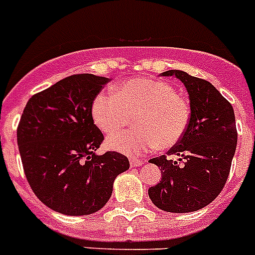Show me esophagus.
<instances>
[{"label": "esophagus", "mask_w": 255, "mask_h": 255, "mask_svg": "<svg viewBox=\"0 0 255 255\" xmlns=\"http://www.w3.org/2000/svg\"><path fill=\"white\" fill-rule=\"evenodd\" d=\"M129 163H131V166L134 167V166H141L142 161L141 160H136V158H131V161H129Z\"/></svg>", "instance_id": "esophagus-1"}]
</instances>
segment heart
I'll return each mask as SVG.
<instances>
[{"label":"heart","mask_w":255,"mask_h":255,"mask_svg":"<svg viewBox=\"0 0 255 255\" xmlns=\"http://www.w3.org/2000/svg\"><path fill=\"white\" fill-rule=\"evenodd\" d=\"M114 94H99L92 106L97 127L113 134L135 118L136 127L114 135L107 145L128 156L157 146L170 149L181 141L191 121L190 103L170 84L157 78H133L118 85Z\"/></svg>","instance_id":"1"}]
</instances>
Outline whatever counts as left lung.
I'll use <instances>...</instances> for the list:
<instances>
[{"mask_svg": "<svg viewBox=\"0 0 255 255\" xmlns=\"http://www.w3.org/2000/svg\"><path fill=\"white\" fill-rule=\"evenodd\" d=\"M162 76H175L185 84L191 121L177 145L149 161L161 167L162 178L148 194L160 210L194 212L214 202L228 179L237 145L235 111L208 81L183 70H167Z\"/></svg>", "mask_w": 255, "mask_h": 255, "instance_id": "1", "label": "left lung"}]
</instances>
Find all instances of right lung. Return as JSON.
I'll list each match as a JSON object with an SVG mask.
<instances>
[{"instance_id": "right-lung-1", "label": "right lung", "mask_w": 255, "mask_h": 255, "mask_svg": "<svg viewBox=\"0 0 255 255\" xmlns=\"http://www.w3.org/2000/svg\"><path fill=\"white\" fill-rule=\"evenodd\" d=\"M110 78L73 74L28 99L16 128L24 175L51 210L69 216L94 214L113 194L117 175L129 169L124 154L97 156L105 137L92 106Z\"/></svg>"}]
</instances>
